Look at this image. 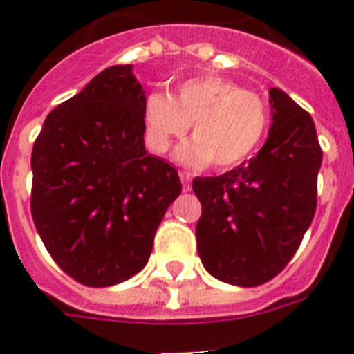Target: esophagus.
<instances>
[{
  "instance_id": "34e87169",
  "label": "esophagus",
  "mask_w": 354,
  "mask_h": 354,
  "mask_svg": "<svg viewBox=\"0 0 354 354\" xmlns=\"http://www.w3.org/2000/svg\"><path fill=\"white\" fill-rule=\"evenodd\" d=\"M180 180H182L183 191H191V174L189 172H180Z\"/></svg>"
}]
</instances>
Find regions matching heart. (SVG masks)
I'll list each match as a JSON object with an SVG mask.
<instances>
[{
    "label": "heart",
    "mask_w": 354,
    "mask_h": 354,
    "mask_svg": "<svg viewBox=\"0 0 354 354\" xmlns=\"http://www.w3.org/2000/svg\"><path fill=\"white\" fill-rule=\"evenodd\" d=\"M191 122L194 138L178 147V160L196 169L211 161L215 169H232L263 143L270 115L257 93L218 75L182 80L174 97L161 90L145 97V138L158 154L169 152L172 141L183 138Z\"/></svg>",
    "instance_id": "obj_1"
}]
</instances>
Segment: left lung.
<instances>
[{"mask_svg": "<svg viewBox=\"0 0 354 354\" xmlns=\"http://www.w3.org/2000/svg\"><path fill=\"white\" fill-rule=\"evenodd\" d=\"M263 149L221 176L194 178L202 204L196 248L204 268L235 286L274 279L301 244L316 211L322 167L313 118L279 88Z\"/></svg>", "mask_w": 354, "mask_h": 354, "instance_id": "left-lung-1", "label": "left lung"}]
</instances>
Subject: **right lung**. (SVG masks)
<instances>
[{
    "instance_id": "1",
    "label": "right lung",
    "mask_w": 354,
    "mask_h": 354,
    "mask_svg": "<svg viewBox=\"0 0 354 354\" xmlns=\"http://www.w3.org/2000/svg\"><path fill=\"white\" fill-rule=\"evenodd\" d=\"M112 66L44 121L30 156V211L55 263L112 286L149 263L156 230L182 193L176 169L145 149V90Z\"/></svg>"
}]
</instances>
